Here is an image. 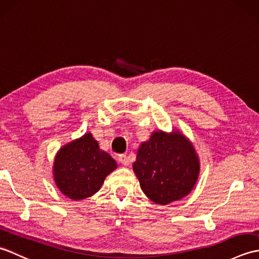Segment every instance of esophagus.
Listing matches in <instances>:
<instances>
[{"mask_svg": "<svg viewBox=\"0 0 259 259\" xmlns=\"http://www.w3.org/2000/svg\"><path fill=\"white\" fill-rule=\"evenodd\" d=\"M118 159H119V161L123 164V166H128L129 162H130L129 157L126 155H120Z\"/></svg>", "mask_w": 259, "mask_h": 259, "instance_id": "esophagus-1", "label": "esophagus"}]
</instances>
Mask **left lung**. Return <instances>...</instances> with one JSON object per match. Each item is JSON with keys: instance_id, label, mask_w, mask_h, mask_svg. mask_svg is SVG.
<instances>
[{"instance_id": "left-lung-1", "label": "left lung", "mask_w": 259, "mask_h": 259, "mask_svg": "<svg viewBox=\"0 0 259 259\" xmlns=\"http://www.w3.org/2000/svg\"><path fill=\"white\" fill-rule=\"evenodd\" d=\"M133 167L142 191L159 205L188 195L199 174L194 147L177 133L153 134L140 146Z\"/></svg>"}]
</instances>
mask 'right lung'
Instances as JSON below:
<instances>
[{"instance_id":"1","label":"right lung","mask_w":259,"mask_h":259,"mask_svg":"<svg viewBox=\"0 0 259 259\" xmlns=\"http://www.w3.org/2000/svg\"><path fill=\"white\" fill-rule=\"evenodd\" d=\"M115 168L113 158L100 150L92 135L87 134L58 152L53 166L54 180L65 196L80 200L96 194Z\"/></svg>"}]
</instances>
